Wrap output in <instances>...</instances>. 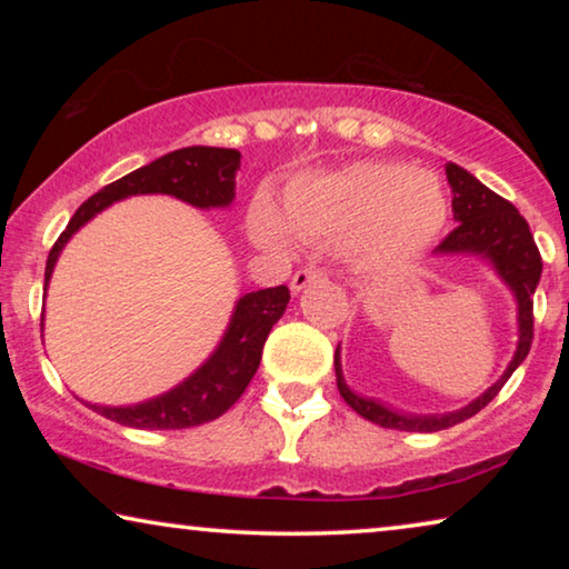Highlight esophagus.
Here are the masks:
<instances>
[{
    "instance_id": "1",
    "label": "esophagus",
    "mask_w": 569,
    "mask_h": 569,
    "mask_svg": "<svg viewBox=\"0 0 569 569\" xmlns=\"http://www.w3.org/2000/svg\"><path fill=\"white\" fill-rule=\"evenodd\" d=\"M321 277H323V271H321V269H316V267L298 269V271H295L292 282H290L292 292H300V290H306V287H308L310 282H316V279H321Z\"/></svg>"
}]
</instances>
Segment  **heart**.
<instances>
[{
    "instance_id": "obj_1",
    "label": "heart",
    "mask_w": 569,
    "mask_h": 569,
    "mask_svg": "<svg viewBox=\"0 0 569 569\" xmlns=\"http://www.w3.org/2000/svg\"><path fill=\"white\" fill-rule=\"evenodd\" d=\"M446 217V193L432 173L365 160L295 181L284 193V220L267 199H256L248 228L274 251L292 246L290 230L302 240L349 238L365 267L386 269L422 251Z\"/></svg>"
}]
</instances>
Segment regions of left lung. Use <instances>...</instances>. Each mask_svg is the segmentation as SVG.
Returning a JSON list of instances; mask_svg holds the SVG:
<instances>
[{"instance_id": "left-lung-1", "label": "left lung", "mask_w": 569, "mask_h": 569, "mask_svg": "<svg viewBox=\"0 0 569 569\" xmlns=\"http://www.w3.org/2000/svg\"><path fill=\"white\" fill-rule=\"evenodd\" d=\"M450 191H453V220L458 222L446 238L440 240V246L435 248L438 253H477L487 256L495 263L497 274L510 284V290L516 292L518 300V326H520V339L512 362L505 370V376L489 388L487 393H481L477 401H471L469 407L453 415H440V417H403L396 411L386 409L383 403L360 399L349 391L345 378H341V362H339V347L333 355V370H337V386L341 399L352 407L357 415L368 419V422L386 427V430H403V432H438L448 430L458 422L477 415L487 407L489 401L500 393L520 362L526 360L528 349L533 341V292L536 284L541 279V253L539 246L531 236V228L523 220V214L510 204L508 199H502L500 193L487 189L485 183L477 181L469 170H463L456 162H448L446 168Z\"/></svg>"}]
</instances>
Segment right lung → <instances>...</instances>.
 I'll return each mask as SVG.
<instances>
[{
	"label": "right lung",
	"instance_id": "right-lung-1",
	"mask_svg": "<svg viewBox=\"0 0 569 569\" xmlns=\"http://www.w3.org/2000/svg\"><path fill=\"white\" fill-rule=\"evenodd\" d=\"M238 166V150L183 147V150L162 154L150 166L103 186L77 209L64 232L53 243L49 259H46V284H49L53 263L67 240L100 209L123 197H134V193H170V197L201 209L228 207L236 197ZM287 302H290V290L284 284L243 295L217 352L189 380L158 399L137 403V407H96V403H88V407L106 419L137 427V430H183V427L212 422L224 415L251 383L259 370L263 341H267L271 326L282 318Z\"/></svg>",
	"mask_w": 569,
	"mask_h": 569
}]
</instances>
